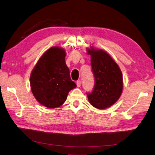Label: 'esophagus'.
<instances>
[{
  "label": "esophagus",
  "mask_w": 155,
  "mask_h": 155,
  "mask_svg": "<svg viewBox=\"0 0 155 155\" xmlns=\"http://www.w3.org/2000/svg\"><path fill=\"white\" fill-rule=\"evenodd\" d=\"M76 84H77V87H80L81 85V81H77V82H76Z\"/></svg>",
  "instance_id": "34e87169"
}]
</instances>
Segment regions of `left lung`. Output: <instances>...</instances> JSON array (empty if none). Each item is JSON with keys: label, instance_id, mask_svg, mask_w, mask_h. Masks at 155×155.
Returning <instances> with one entry per match:
<instances>
[{"label": "left lung", "instance_id": "obj_1", "mask_svg": "<svg viewBox=\"0 0 155 155\" xmlns=\"http://www.w3.org/2000/svg\"><path fill=\"white\" fill-rule=\"evenodd\" d=\"M95 84L91 92L86 93L90 103L98 109L111 106L120 98L123 90V76L117 63L103 50L88 49Z\"/></svg>", "mask_w": 155, "mask_h": 155}]
</instances>
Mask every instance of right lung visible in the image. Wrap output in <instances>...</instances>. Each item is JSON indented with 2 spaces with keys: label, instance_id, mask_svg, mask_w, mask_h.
<instances>
[{
  "label": "right lung",
  "instance_id": "1",
  "mask_svg": "<svg viewBox=\"0 0 155 155\" xmlns=\"http://www.w3.org/2000/svg\"><path fill=\"white\" fill-rule=\"evenodd\" d=\"M65 55L63 49L52 47L43 54L31 71V92L41 105L49 108L61 106L69 92L77 86L71 79Z\"/></svg>",
  "mask_w": 155,
  "mask_h": 155
}]
</instances>
